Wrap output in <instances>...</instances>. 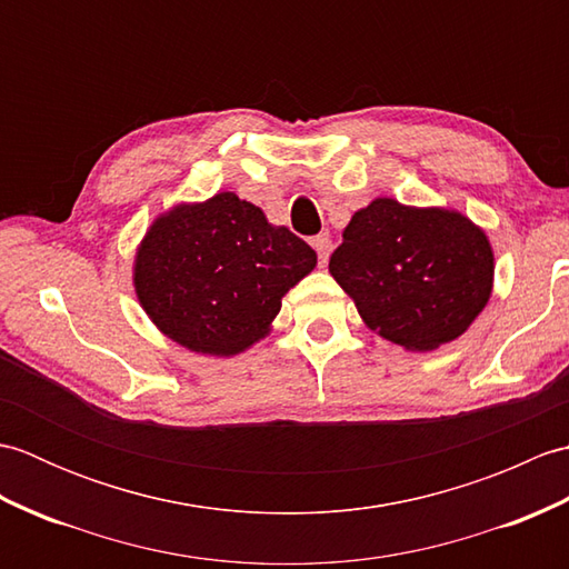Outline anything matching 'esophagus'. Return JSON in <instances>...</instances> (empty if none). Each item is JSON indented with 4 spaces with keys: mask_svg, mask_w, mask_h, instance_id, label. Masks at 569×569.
Returning <instances> with one entry per match:
<instances>
[{
    "mask_svg": "<svg viewBox=\"0 0 569 569\" xmlns=\"http://www.w3.org/2000/svg\"><path fill=\"white\" fill-rule=\"evenodd\" d=\"M312 249L318 251V261H320V266L328 263V259H330V251H332V241H330V237L318 234L316 239H312Z\"/></svg>",
    "mask_w": 569,
    "mask_h": 569,
    "instance_id": "esophagus-1",
    "label": "esophagus"
}]
</instances>
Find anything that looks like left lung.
I'll list each match as a JSON object with an SVG mask.
<instances>
[{
    "mask_svg": "<svg viewBox=\"0 0 569 569\" xmlns=\"http://www.w3.org/2000/svg\"><path fill=\"white\" fill-rule=\"evenodd\" d=\"M330 273L371 330L428 352L462 335L487 306L493 253L465 214L379 198L345 227Z\"/></svg>",
    "mask_w": 569,
    "mask_h": 569,
    "instance_id": "left-lung-1",
    "label": "left lung"
}]
</instances>
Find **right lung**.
<instances>
[{
    "label": "right lung",
    "mask_w": 569,
    "mask_h": 569,
    "mask_svg": "<svg viewBox=\"0 0 569 569\" xmlns=\"http://www.w3.org/2000/svg\"><path fill=\"white\" fill-rule=\"evenodd\" d=\"M318 257L234 192L159 217L134 266L139 303L192 352L232 357L266 335Z\"/></svg>",
    "instance_id": "1"
}]
</instances>
